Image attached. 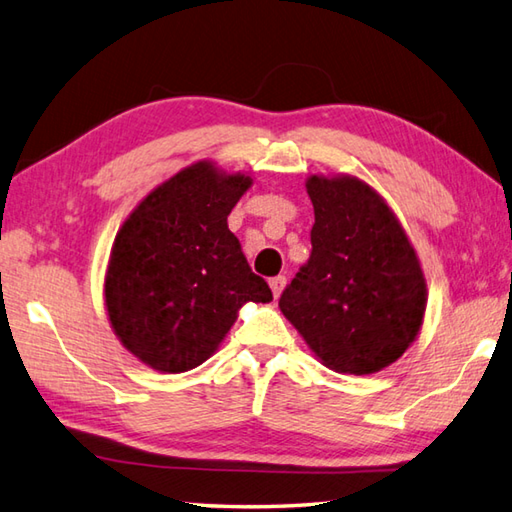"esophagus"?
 Listing matches in <instances>:
<instances>
[{
	"mask_svg": "<svg viewBox=\"0 0 512 512\" xmlns=\"http://www.w3.org/2000/svg\"><path fill=\"white\" fill-rule=\"evenodd\" d=\"M284 288H286V277L284 275H277V277L270 279V290H273L275 299L281 295V290H284Z\"/></svg>",
	"mask_w": 512,
	"mask_h": 512,
	"instance_id": "1",
	"label": "esophagus"
}]
</instances>
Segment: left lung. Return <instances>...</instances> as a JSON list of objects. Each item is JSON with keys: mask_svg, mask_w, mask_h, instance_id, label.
<instances>
[{"mask_svg": "<svg viewBox=\"0 0 512 512\" xmlns=\"http://www.w3.org/2000/svg\"><path fill=\"white\" fill-rule=\"evenodd\" d=\"M312 253L279 308L325 367L374 374L416 341L427 281L405 228L354 176H310Z\"/></svg>", "mask_w": 512, "mask_h": 512, "instance_id": "8db88e82", "label": "left lung"}]
</instances>
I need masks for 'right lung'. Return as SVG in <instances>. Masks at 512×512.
<instances>
[{
  "label": "right lung",
  "instance_id": "right-lung-1",
  "mask_svg": "<svg viewBox=\"0 0 512 512\" xmlns=\"http://www.w3.org/2000/svg\"><path fill=\"white\" fill-rule=\"evenodd\" d=\"M253 178L200 160L162 182L118 231L105 308L118 339L162 374L202 365L248 301H273L226 217Z\"/></svg>",
  "mask_w": 512,
  "mask_h": 512
}]
</instances>
